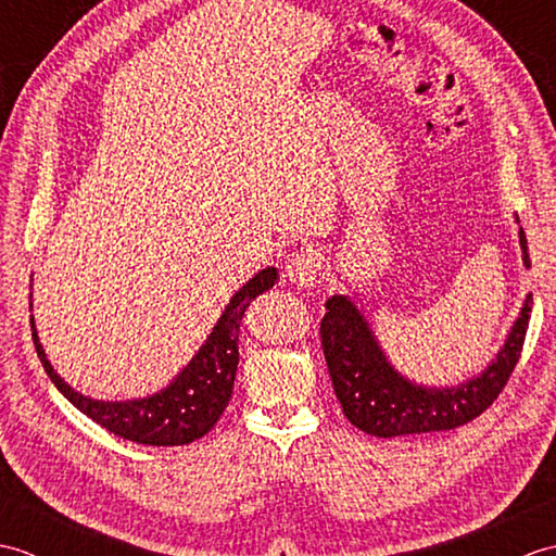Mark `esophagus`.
Returning a JSON list of instances; mask_svg holds the SVG:
<instances>
[{
	"label": "esophagus",
	"mask_w": 556,
	"mask_h": 556,
	"mask_svg": "<svg viewBox=\"0 0 556 556\" xmlns=\"http://www.w3.org/2000/svg\"><path fill=\"white\" fill-rule=\"evenodd\" d=\"M285 275L293 287L313 289L317 285V275H320V255L313 248H303L289 257Z\"/></svg>",
	"instance_id": "esophagus-1"
}]
</instances>
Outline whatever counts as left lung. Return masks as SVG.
Wrapping results in <instances>:
<instances>
[{
	"mask_svg": "<svg viewBox=\"0 0 556 556\" xmlns=\"http://www.w3.org/2000/svg\"><path fill=\"white\" fill-rule=\"evenodd\" d=\"M518 224V217H516ZM523 267H530L528 241L518 227ZM533 293H528L518 317L485 370L452 387H430L408 380L389 363L363 311L344 293L325 303L320 325L323 351L334 394L344 416L358 430L375 437H399L454 430L478 418L500 396L521 356Z\"/></svg>",
	"mask_w": 556,
	"mask_h": 556,
	"instance_id": "left-lung-1",
	"label": "left lung"
}]
</instances>
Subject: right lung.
<instances>
[{
	"label": "right lung",
	"instance_id": "add662e5",
	"mask_svg": "<svg viewBox=\"0 0 556 556\" xmlns=\"http://www.w3.org/2000/svg\"><path fill=\"white\" fill-rule=\"evenodd\" d=\"M277 279V267L260 269L253 279H248L233 293L217 325L212 327V332L203 341V346L195 351L188 365H184L181 372L160 392L143 399L102 401L76 392L47 361L38 329H35V317L30 315L35 351H38L42 368L50 375L59 392L80 413H86L90 420L102 425L104 430L124 437V440L150 446L191 444L215 428V422L227 408L233 392L236 368H239V332L245 308L260 293L275 287Z\"/></svg>",
	"mask_w": 556,
	"mask_h": 556
}]
</instances>
